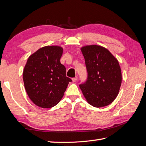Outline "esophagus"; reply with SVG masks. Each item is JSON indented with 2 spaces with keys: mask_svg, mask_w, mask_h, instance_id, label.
Returning <instances> with one entry per match:
<instances>
[{
  "mask_svg": "<svg viewBox=\"0 0 146 146\" xmlns=\"http://www.w3.org/2000/svg\"><path fill=\"white\" fill-rule=\"evenodd\" d=\"M77 80H78V77H77V76L75 77V78H72V80H73V82H76V81H77Z\"/></svg>",
  "mask_w": 146,
  "mask_h": 146,
  "instance_id": "obj_1",
  "label": "esophagus"
}]
</instances>
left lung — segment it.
<instances>
[{
    "label": "left lung",
    "instance_id": "8db88e82",
    "mask_svg": "<svg viewBox=\"0 0 146 146\" xmlns=\"http://www.w3.org/2000/svg\"><path fill=\"white\" fill-rule=\"evenodd\" d=\"M81 50L88 75L80 88L92 106H107L117 97L122 83L119 62L108 49L100 46H86Z\"/></svg>",
    "mask_w": 146,
    "mask_h": 146
}]
</instances>
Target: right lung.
I'll return each instance as SVG.
<instances>
[{"instance_id":"1","label":"right lung","mask_w":146,"mask_h":146,"mask_svg":"<svg viewBox=\"0 0 146 146\" xmlns=\"http://www.w3.org/2000/svg\"><path fill=\"white\" fill-rule=\"evenodd\" d=\"M63 48L56 46L40 48L29 57L23 80L29 98L37 106L51 108L64 95L68 83L66 68L60 63Z\"/></svg>"}]
</instances>
